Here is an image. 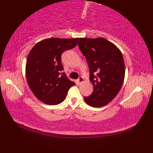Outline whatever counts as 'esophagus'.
I'll list each match as a JSON object with an SVG mask.
<instances>
[{
	"label": "esophagus",
	"instance_id": "34e87169",
	"mask_svg": "<svg viewBox=\"0 0 153 153\" xmlns=\"http://www.w3.org/2000/svg\"><path fill=\"white\" fill-rule=\"evenodd\" d=\"M83 81H84V78L83 77V76H80L78 78V79H77V82H78L79 84H81L83 82Z\"/></svg>",
	"mask_w": 153,
	"mask_h": 153
}]
</instances>
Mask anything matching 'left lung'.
Here are the masks:
<instances>
[{
  "label": "left lung",
  "mask_w": 153,
  "mask_h": 153,
  "mask_svg": "<svg viewBox=\"0 0 153 153\" xmlns=\"http://www.w3.org/2000/svg\"><path fill=\"white\" fill-rule=\"evenodd\" d=\"M78 47L85 56L89 68L93 91L84 97L93 107L106 105L118 95L125 77V64L121 51L102 37L79 38Z\"/></svg>",
  "instance_id": "left-lung-1"
}]
</instances>
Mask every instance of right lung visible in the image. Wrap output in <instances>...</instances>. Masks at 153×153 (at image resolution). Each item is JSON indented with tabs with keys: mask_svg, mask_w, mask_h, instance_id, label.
Masks as SVG:
<instances>
[{
	"mask_svg": "<svg viewBox=\"0 0 153 153\" xmlns=\"http://www.w3.org/2000/svg\"><path fill=\"white\" fill-rule=\"evenodd\" d=\"M78 38H49L37 43L28 54L26 79L31 91L41 101L49 105L63 102L68 90L76 83L62 72L61 56L75 47Z\"/></svg>",
	"mask_w": 153,
	"mask_h": 153,
	"instance_id": "obj_1",
	"label": "right lung"
}]
</instances>
